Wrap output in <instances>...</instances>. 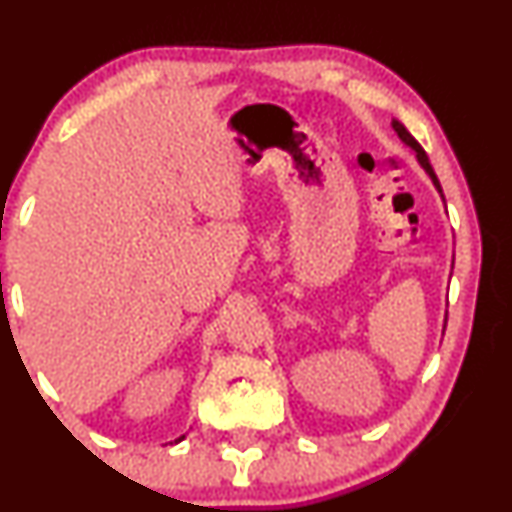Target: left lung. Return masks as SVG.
Instances as JSON below:
<instances>
[{
	"label": "left lung",
	"instance_id": "obj_1",
	"mask_svg": "<svg viewBox=\"0 0 512 512\" xmlns=\"http://www.w3.org/2000/svg\"><path fill=\"white\" fill-rule=\"evenodd\" d=\"M392 129H395V132H397V137L399 139H402V142L404 144H407V146H411V149H414L416 151V158H419V163H421V168H424L426 170V173L428 175H431V180H433V185H436V190L440 192V195H443V190H440V182H438V178H436V173H433V166H431V161H428V156H426V151L424 149H421V144L419 142H416V139L414 137H411V134L407 132V127H404L402 125V122H392Z\"/></svg>",
	"mask_w": 512,
	"mask_h": 512
}]
</instances>
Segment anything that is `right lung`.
Here are the masks:
<instances>
[{"label":"right lung","instance_id":"1","mask_svg":"<svg viewBox=\"0 0 512 512\" xmlns=\"http://www.w3.org/2000/svg\"><path fill=\"white\" fill-rule=\"evenodd\" d=\"M182 438H185V436H182ZM182 438H178V440H182Z\"/></svg>","mask_w":512,"mask_h":512}]
</instances>
